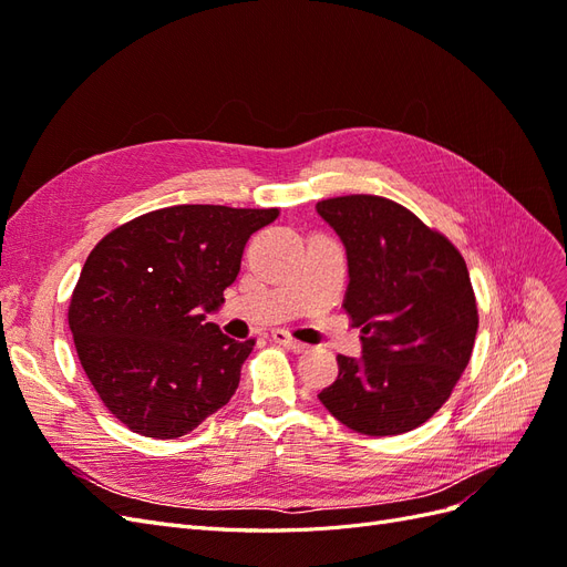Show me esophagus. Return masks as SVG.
I'll list each match as a JSON object with an SVG mask.
<instances>
[{"instance_id": "1", "label": "esophagus", "mask_w": 567, "mask_h": 567, "mask_svg": "<svg viewBox=\"0 0 567 567\" xmlns=\"http://www.w3.org/2000/svg\"><path fill=\"white\" fill-rule=\"evenodd\" d=\"M271 340L279 342V346H284V348H288L290 352H305L307 350L305 342L296 340L288 331H281V329L279 331H271Z\"/></svg>"}]
</instances>
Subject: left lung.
Listing matches in <instances>:
<instances>
[{
	"mask_svg": "<svg viewBox=\"0 0 567 567\" xmlns=\"http://www.w3.org/2000/svg\"><path fill=\"white\" fill-rule=\"evenodd\" d=\"M317 213L346 246V310L362 354H338L319 402L357 433L414 431L450 400L471 362L477 307L461 252L402 205L340 196Z\"/></svg>",
	"mask_w": 567,
	"mask_h": 567,
	"instance_id": "1",
	"label": "left lung"
}]
</instances>
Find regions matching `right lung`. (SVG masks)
Listing matches in <instances>:
<instances>
[{"mask_svg": "<svg viewBox=\"0 0 567 567\" xmlns=\"http://www.w3.org/2000/svg\"><path fill=\"white\" fill-rule=\"evenodd\" d=\"M279 210L173 205L101 238L68 310L80 364L130 431L175 440L238 388L255 340L208 321L241 269L252 231Z\"/></svg>", "mask_w": 567, "mask_h": 567, "instance_id": "add662e5", "label": "right lung"}]
</instances>
